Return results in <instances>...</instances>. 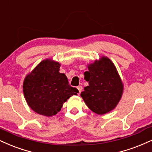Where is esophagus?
Instances as JSON below:
<instances>
[{"instance_id":"obj_1","label":"esophagus","mask_w":152,"mask_h":152,"mask_svg":"<svg viewBox=\"0 0 152 152\" xmlns=\"http://www.w3.org/2000/svg\"><path fill=\"white\" fill-rule=\"evenodd\" d=\"M77 89L78 91V94H81V92L82 91V89H83V87L81 86H78L77 87Z\"/></svg>"}]
</instances>
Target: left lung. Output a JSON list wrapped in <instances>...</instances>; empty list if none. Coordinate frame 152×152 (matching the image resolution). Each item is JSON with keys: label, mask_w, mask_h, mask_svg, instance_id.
Instances as JSON below:
<instances>
[{"label": "left lung", "mask_w": 152, "mask_h": 152, "mask_svg": "<svg viewBox=\"0 0 152 152\" xmlns=\"http://www.w3.org/2000/svg\"><path fill=\"white\" fill-rule=\"evenodd\" d=\"M84 76L89 85L84 87L81 96L88 107L98 115L114 109L122 97L123 85L113 62L103 57L89 65Z\"/></svg>", "instance_id": "obj_1"}]
</instances>
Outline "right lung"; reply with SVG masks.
Masks as SVG:
<instances>
[{"label":"right lung","instance_id":"right-lung-1","mask_svg":"<svg viewBox=\"0 0 152 152\" xmlns=\"http://www.w3.org/2000/svg\"><path fill=\"white\" fill-rule=\"evenodd\" d=\"M59 67L58 62L45 60L24 81L23 93L27 104L42 115H56L67 99L78 93L69 85L66 75L58 72Z\"/></svg>","mask_w":152,"mask_h":152}]
</instances>
